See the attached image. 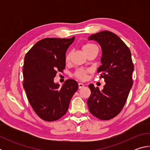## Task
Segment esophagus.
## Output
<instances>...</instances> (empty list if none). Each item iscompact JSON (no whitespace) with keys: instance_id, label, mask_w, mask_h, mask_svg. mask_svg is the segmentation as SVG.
<instances>
[{"instance_id":"esophagus-1","label":"esophagus","mask_w":150,"mask_h":150,"mask_svg":"<svg viewBox=\"0 0 150 150\" xmlns=\"http://www.w3.org/2000/svg\"><path fill=\"white\" fill-rule=\"evenodd\" d=\"M78 87H79V88H81L82 87H84V85H83V83H78Z\"/></svg>"}]
</instances>
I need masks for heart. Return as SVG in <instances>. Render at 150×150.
Listing matches in <instances>:
<instances>
[{"instance_id":"heart-1","label":"heart","mask_w":150,"mask_h":150,"mask_svg":"<svg viewBox=\"0 0 150 150\" xmlns=\"http://www.w3.org/2000/svg\"><path fill=\"white\" fill-rule=\"evenodd\" d=\"M94 50H98V47L96 46L95 44H87L83 46V50L84 51V52L86 54H88L90 52H91V51H93ZM71 54V52H67V54H66L65 57V60L66 62H69ZM89 71H90L87 69H79L76 71L74 73V74H73V75H74L75 77L78 79L83 81L87 79V74L89 73Z\"/></svg>"}]
</instances>
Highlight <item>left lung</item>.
<instances>
[{"instance_id": "1", "label": "left lung", "mask_w": 150, "mask_h": 150, "mask_svg": "<svg viewBox=\"0 0 150 150\" xmlns=\"http://www.w3.org/2000/svg\"><path fill=\"white\" fill-rule=\"evenodd\" d=\"M100 45L103 54L97 70L106 82L102 91L88 85L91 94L87 100L90 112L98 119L108 120L122 110L133 85L134 64L128 47L117 35L102 31L88 37Z\"/></svg>"}]
</instances>
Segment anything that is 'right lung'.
Listing matches in <instances>:
<instances>
[{"instance_id":"right-lung-1","label":"right lung","mask_w":150,"mask_h":150,"mask_svg":"<svg viewBox=\"0 0 150 150\" xmlns=\"http://www.w3.org/2000/svg\"><path fill=\"white\" fill-rule=\"evenodd\" d=\"M75 40L47 38L35 43L24 57L23 87L30 105L42 120L52 122L65 115L77 81H65L62 87L55 84L57 71L65 67V52Z\"/></svg>"}]
</instances>
